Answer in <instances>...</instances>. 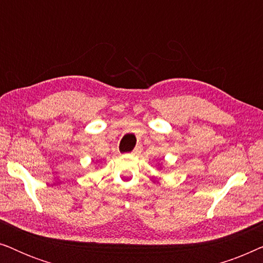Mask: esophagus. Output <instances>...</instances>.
<instances>
[{
  "label": "esophagus",
  "mask_w": 263,
  "mask_h": 263,
  "mask_svg": "<svg viewBox=\"0 0 263 263\" xmlns=\"http://www.w3.org/2000/svg\"><path fill=\"white\" fill-rule=\"evenodd\" d=\"M141 152H142V147L138 146V147H135V149L132 152V156H138V154H140Z\"/></svg>",
  "instance_id": "34e87169"
}]
</instances>
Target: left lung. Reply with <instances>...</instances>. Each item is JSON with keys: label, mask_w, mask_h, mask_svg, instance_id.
<instances>
[{"label": "left lung", "mask_w": 263, "mask_h": 263, "mask_svg": "<svg viewBox=\"0 0 263 263\" xmlns=\"http://www.w3.org/2000/svg\"><path fill=\"white\" fill-rule=\"evenodd\" d=\"M157 166H159V168L161 167V164H159V163H158V165H157Z\"/></svg>", "instance_id": "8db88e82"}]
</instances>
